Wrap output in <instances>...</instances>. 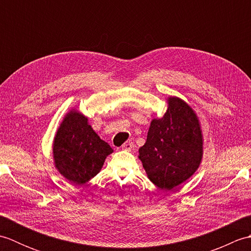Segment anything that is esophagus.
Wrapping results in <instances>:
<instances>
[{"label":"esophagus","instance_id":"34e87169","mask_svg":"<svg viewBox=\"0 0 251 251\" xmlns=\"http://www.w3.org/2000/svg\"><path fill=\"white\" fill-rule=\"evenodd\" d=\"M132 148H134V143L132 142H125L124 145L122 146V149L125 151H131Z\"/></svg>","mask_w":251,"mask_h":251}]
</instances>
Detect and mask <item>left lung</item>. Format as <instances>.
Listing matches in <instances>:
<instances>
[{
  "label": "left lung",
  "mask_w": 251,
  "mask_h": 251,
  "mask_svg": "<svg viewBox=\"0 0 251 251\" xmlns=\"http://www.w3.org/2000/svg\"><path fill=\"white\" fill-rule=\"evenodd\" d=\"M202 136L194 111L183 100L168 98L162 119H154L139 158L149 179L157 188L170 191L188 180L199 168Z\"/></svg>",
  "instance_id": "left-lung-1"
}]
</instances>
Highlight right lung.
<instances>
[{"label": "right lung", "mask_w": 251, "mask_h": 251, "mask_svg": "<svg viewBox=\"0 0 251 251\" xmlns=\"http://www.w3.org/2000/svg\"><path fill=\"white\" fill-rule=\"evenodd\" d=\"M112 152V148L88 125L87 117L74 110L62 121L52 149L56 168L75 184L94 178Z\"/></svg>", "instance_id": "1"}]
</instances>
